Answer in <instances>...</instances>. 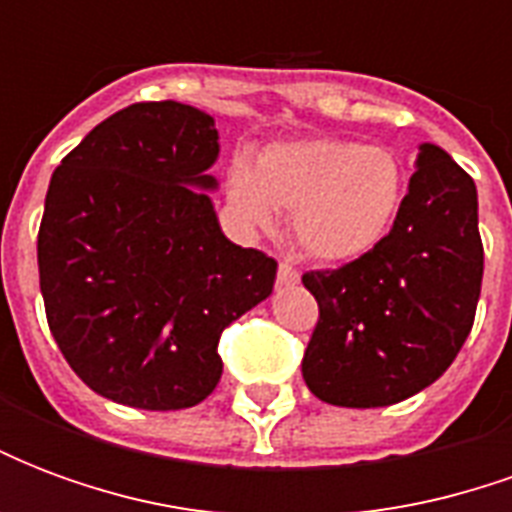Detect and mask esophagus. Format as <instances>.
Listing matches in <instances>:
<instances>
[{
  "label": "esophagus",
  "instance_id": "34e87169",
  "mask_svg": "<svg viewBox=\"0 0 512 512\" xmlns=\"http://www.w3.org/2000/svg\"><path fill=\"white\" fill-rule=\"evenodd\" d=\"M277 282L279 288H293V285H299V271L290 266V263H279Z\"/></svg>",
  "mask_w": 512,
  "mask_h": 512
}]
</instances>
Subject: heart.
Wrapping results in <instances>:
<instances>
[{
	"mask_svg": "<svg viewBox=\"0 0 512 512\" xmlns=\"http://www.w3.org/2000/svg\"><path fill=\"white\" fill-rule=\"evenodd\" d=\"M408 191L400 158L348 139L268 145L257 164L227 169V205L241 227L266 233L290 211V233L318 263L345 266L373 255L392 233Z\"/></svg>",
	"mask_w": 512,
	"mask_h": 512,
	"instance_id": "obj_1",
	"label": "heart"
}]
</instances>
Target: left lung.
Segmentation results:
<instances>
[{
  "mask_svg": "<svg viewBox=\"0 0 512 512\" xmlns=\"http://www.w3.org/2000/svg\"><path fill=\"white\" fill-rule=\"evenodd\" d=\"M414 167L373 255L301 277L321 310L301 376L323 403L378 408L417 395L472 332L483 285L474 180L430 142Z\"/></svg>",
  "mask_w": 512,
  "mask_h": 512,
  "instance_id": "1",
  "label": "left lung"
}]
</instances>
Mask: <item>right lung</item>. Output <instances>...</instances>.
Segmentation results:
<instances>
[{
  "mask_svg": "<svg viewBox=\"0 0 512 512\" xmlns=\"http://www.w3.org/2000/svg\"><path fill=\"white\" fill-rule=\"evenodd\" d=\"M216 158L211 115L153 101L106 117L51 175L38 233L46 318L106 400L197 406L222 378L224 326L274 290L277 263L222 233Z\"/></svg>",
  "mask_w": 512,
  "mask_h": 512,
  "instance_id": "add662e5",
  "label": "right lung"
}]
</instances>
